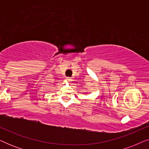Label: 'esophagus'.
<instances>
[{
    "label": "esophagus",
    "instance_id": "1",
    "mask_svg": "<svg viewBox=\"0 0 149 149\" xmlns=\"http://www.w3.org/2000/svg\"><path fill=\"white\" fill-rule=\"evenodd\" d=\"M66 80L68 81V82H70V81H71V78L70 77H66Z\"/></svg>",
    "mask_w": 149,
    "mask_h": 149
}]
</instances>
